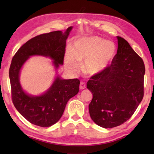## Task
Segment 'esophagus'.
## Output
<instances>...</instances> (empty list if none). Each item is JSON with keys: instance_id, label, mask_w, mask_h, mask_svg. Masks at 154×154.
<instances>
[{"instance_id": "34e87169", "label": "esophagus", "mask_w": 154, "mask_h": 154, "mask_svg": "<svg viewBox=\"0 0 154 154\" xmlns=\"http://www.w3.org/2000/svg\"><path fill=\"white\" fill-rule=\"evenodd\" d=\"M85 88H86V85H85V83L84 82H81L80 83V86H79L80 90H84Z\"/></svg>"}]
</instances>
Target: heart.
Segmentation results:
<instances>
[{
  "label": "heart",
  "instance_id": "heart-1",
  "mask_svg": "<svg viewBox=\"0 0 154 154\" xmlns=\"http://www.w3.org/2000/svg\"><path fill=\"white\" fill-rule=\"evenodd\" d=\"M116 53L113 42L99 36H90L75 41L71 51L65 54L64 63L68 69L75 72L79 69V63L85 62V72L96 75L109 66Z\"/></svg>",
  "mask_w": 154,
  "mask_h": 154
}]
</instances>
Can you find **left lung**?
Masks as SVG:
<instances>
[{"label":"left lung","mask_w":154,"mask_h":154,"mask_svg":"<svg viewBox=\"0 0 154 154\" xmlns=\"http://www.w3.org/2000/svg\"><path fill=\"white\" fill-rule=\"evenodd\" d=\"M117 38L118 51L111 65L87 82L93 94L90 117L105 128L118 126L129 119L144 96V62L126 40Z\"/></svg>","instance_id":"left-lung-1"}]
</instances>
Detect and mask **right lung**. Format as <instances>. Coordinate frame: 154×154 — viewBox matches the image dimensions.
<instances>
[{
	"label": "right lung",
	"instance_id": "right-lung-1",
	"mask_svg": "<svg viewBox=\"0 0 154 154\" xmlns=\"http://www.w3.org/2000/svg\"><path fill=\"white\" fill-rule=\"evenodd\" d=\"M72 27L66 32L54 31L32 38L18 49L9 68L12 102L19 113L31 124L49 127L61 118L66 103L79 92L78 79H62L56 77L50 88L38 96L27 94L20 83V69L31 56H48L54 60L56 69L63 64L66 41Z\"/></svg>",
	"mask_w": 154,
	"mask_h": 154
}]
</instances>
